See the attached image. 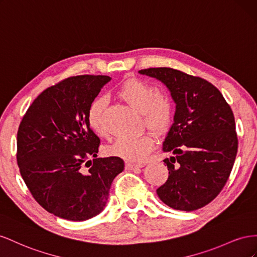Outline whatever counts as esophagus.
<instances>
[{
    "mask_svg": "<svg viewBox=\"0 0 257 257\" xmlns=\"http://www.w3.org/2000/svg\"><path fill=\"white\" fill-rule=\"evenodd\" d=\"M142 165H137V164H133V163H126L124 164V168H126L127 170H136L139 169V168H141Z\"/></svg>",
    "mask_w": 257,
    "mask_h": 257,
    "instance_id": "1",
    "label": "esophagus"
}]
</instances>
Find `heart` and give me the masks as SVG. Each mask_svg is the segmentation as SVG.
<instances>
[{
	"label": "heart",
	"mask_w": 257,
	"mask_h": 257,
	"mask_svg": "<svg viewBox=\"0 0 257 257\" xmlns=\"http://www.w3.org/2000/svg\"><path fill=\"white\" fill-rule=\"evenodd\" d=\"M118 96L131 107L141 112L144 124L158 136L166 135L172 126L174 109L170 98L156 89L152 84L140 78H130L119 87ZM106 100L104 97L94 99L87 112L90 128L98 136L106 135L103 114ZM155 145L151 134L137 137H120L105 148L107 155L118 157L131 163H142L149 157Z\"/></svg>",
	"instance_id": "1"
}]
</instances>
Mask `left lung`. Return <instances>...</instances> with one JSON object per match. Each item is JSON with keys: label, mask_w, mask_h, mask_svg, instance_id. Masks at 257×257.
I'll use <instances>...</instances> for the list:
<instances>
[{"label": "left lung", "mask_w": 257, "mask_h": 257, "mask_svg": "<svg viewBox=\"0 0 257 257\" xmlns=\"http://www.w3.org/2000/svg\"><path fill=\"white\" fill-rule=\"evenodd\" d=\"M140 74L156 78L177 104L164 152L169 178L157 188L172 209L194 211L210 203L229 178L238 151L233 113L215 86L171 68H151Z\"/></svg>", "instance_id": "8db88e82"}]
</instances>
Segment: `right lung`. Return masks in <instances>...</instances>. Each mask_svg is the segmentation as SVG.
Returning a JSON list of instances; mask_svg holds the SVG:
<instances>
[{"instance_id": "1", "label": "right lung", "mask_w": 257, "mask_h": 257, "mask_svg": "<svg viewBox=\"0 0 257 257\" xmlns=\"http://www.w3.org/2000/svg\"><path fill=\"white\" fill-rule=\"evenodd\" d=\"M109 80L106 75L65 78L44 90L19 124L20 174L34 199L56 216L77 222L98 215L123 170L121 158L97 157L100 139L87 120L88 107Z\"/></svg>"}]
</instances>
